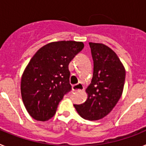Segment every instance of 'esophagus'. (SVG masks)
<instances>
[{
    "mask_svg": "<svg viewBox=\"0 0 146 146\" xmlns=\"http://www.w3.org/2000/svg\"><path fill=\"white\" fill-rule=\"evenodd\" d=\"M72 90L74 91H80L84 90V86L82 83H77V84L72 86Z\"/></svg>",
    "mask_w": 146,
    "mask_h": 146,
    "instance_id": "1",
    "label": "esophagus"
}]
</instances>
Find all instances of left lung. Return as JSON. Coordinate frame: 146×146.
Instances as JSON below:
<instances>
[{"mask_svg":"<svg viewBox=\"0 0 146 146\" xmlns=\"http://www.w3.org/2000/svg\"><path fill=\"white\" fill-rule=\"evenodd\" d=\"M94 60L91 83L86 88L88 98L83 104H74L84 119L96 121L112 111L123 93L124 66L116 53L107 45L89 42Z\"/></svg>","mask_w":146,"mask_h":146,"instance_id":"8db88e82","label":"left lung"}]
</instances>
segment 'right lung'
Returning a JSON list of instances; mask_svg holds the SVG:
<instances>
[{"instance_id": "add662e5", "label": "right lung", "mask_w": 146, "mask_h": 146, "mask_svg": "<svg viewBox=\"0 0 146 146\" xmlns=\"http://www.w3.org/2000/svg\"><path fill=\"white\" fill-rule=\"evenodd\" d=\"M84 47L75 41H60L44 45L33 55L21 79V95L27 111L36 121L53 117L59 102L72 90L71 60Z\"/></svg>"}]
</instances>
